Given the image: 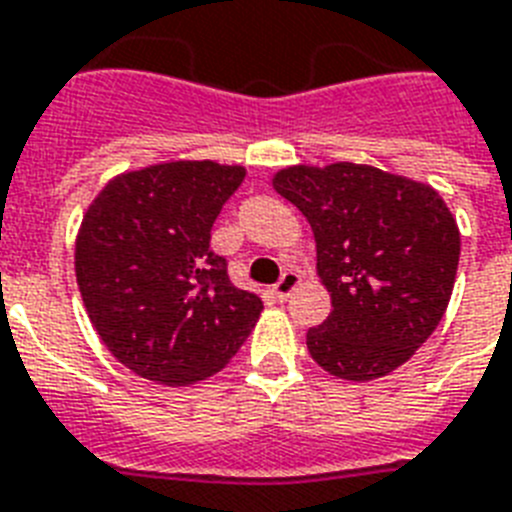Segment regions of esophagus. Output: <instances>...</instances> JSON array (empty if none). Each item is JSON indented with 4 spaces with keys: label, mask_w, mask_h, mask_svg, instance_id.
I'll use <instances>...</instances> for the list:
<instances>
[{
    "label": "esophagus",
    "mask_w": 512,
    "mask_h": 512,
    "mask_svg": "<svg viewBox=\"0 0 512 512\" xmlns=\"http://www.w3.org/2000/svg\"><path fill=\"white\" fill-rule=\"evenodd\" d=\"M299 281H302V276H299V273H294V270H286L284 276L278 278V284L273 286V294H276V297L284 302V299L292 297V292L299 286Z\"/></svg>",
    "instance_id": "1"
}]
</instances>
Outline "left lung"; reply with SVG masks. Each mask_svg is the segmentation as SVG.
I'll return each instance as SVG.
<instances>
[{
	"label": "left lung",
	"instance_id": "8db88e82",
	"mask_svg": "<svg viewBox=\"0 0 512 512\" xmlns=\"http://www.w3.org/2000/svg\"><path fill=\"white\" fill-rule=\"evenodd\" d=\"M273 189L305 215L331 313L307 331L323 371L347 381L392 373L442 321L460 260V231L431 186L373 165L278 170Z\"/></svg>",
	"mask_w": 512,
	"mask_h": 512
}]
</instances>
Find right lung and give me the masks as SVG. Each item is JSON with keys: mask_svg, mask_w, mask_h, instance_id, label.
Here are the masks:
<instances>
[{"mask_svg": "<svg viewBox=\"0 0 512 512\" xmlns=\"http://www.w3.org/2000/svg\"><path fill=\"white\" fill-rule=\"evenodd\" d=\"M242 165L178 160L112 178L81 220L76 281L99 339L141 378L168 386L226 368L263 302L231 284L210 249Z\"/></svg>", "mask_w": 512, "mask_h": 512, "instance_id": "add662e5", "label": "right lung"}]
</instances>
